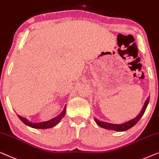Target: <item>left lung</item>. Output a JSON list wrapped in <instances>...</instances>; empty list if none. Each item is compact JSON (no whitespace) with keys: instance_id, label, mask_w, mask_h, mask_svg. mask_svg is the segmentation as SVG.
Segmentation results:
<instances>
[{"instance_id":"8db88e82","label":"left lung","mask_w":159,"mask_h":159,"mask_svg":"<svg viewBox=\"0 0 159 159\" xmlns=\"http://www.w3.org/2000/svg\"><path fill=\"white\" fill-rule=\"evenodd\" d=\"M150 100V97L147 99V100L145 101V105L142 109V111L138 116H137L136 118H134V119L129 120V121L124 123L123 124H110V123H106L100 121V120H97V118H95V121L98 125L100 126V127L105 129H110V130H114L117 131V132H123V131H126L129 129L130 128H132V126H134L135 124H137V122L139 121V119L142 118V116H143L144 113H145L146 108H147L148 104Z\"/></svg>"}]
</instances>
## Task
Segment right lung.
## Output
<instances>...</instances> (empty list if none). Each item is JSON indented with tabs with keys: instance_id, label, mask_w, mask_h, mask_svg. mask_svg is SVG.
<instances>
[{
	"instance_id": "1",
	"label": "right lung",
	"mask_w": 159,
	"mask_h": 159,
	"mask_svg": "<svg viewBox=\"0 0 159 159\" xmlns=\"http://www.w3.org/2000/svg\"><path fill=\"white\" fill-rule=\"evenodd\" d=\"M65 112H66V107H65L64 110L62 113H60V115H59L57 117L53 118L52 120H48V121L46 122H41V123H32L30 122L27 120L26 118L22 117V116H18V117L20 119L22 120V121L25 124H26L27 126H30L32 128H35V129H49L52 127H54V126H56L57 124H58L59 122L60 121L61 119L64 117Z\"/></svg>"
}]
</instances>
